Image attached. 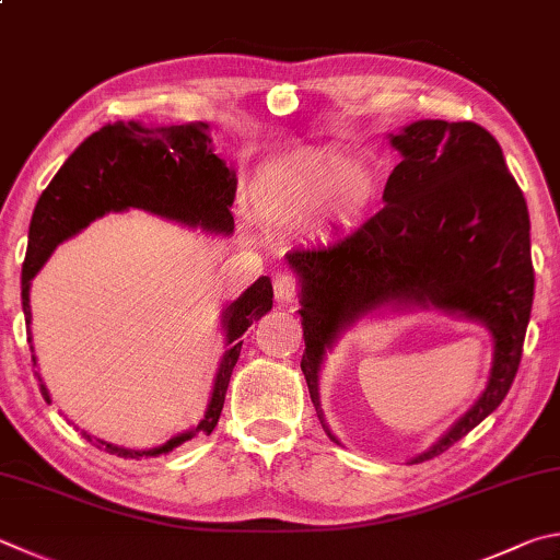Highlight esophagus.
I'll list each match as a JSON object with an SVG mask.
<instances>
[{"mask_svg": "<svg viewBox=\"0 0 560 560\" xmlns=\"http://www.w3.org/2000/svg\"><path fill=\"white\" fill-rule=\"evenodd\" d=\"M296 293H299V279L293 277V273L283 271L273 279V296H277L279 303H293L296 301Z\"/></svg>", "mask_w": 560, "mask_h": 560, "instance_id": "esophagus-1", "label": "esophagus"}]
</instances>
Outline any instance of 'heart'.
I'll return each mask as SVG.
<instances>
[{
	"instance_id": "1",
	"label": "heart",
	"mask_w": 560,
	"mask_h": 560,
	"mask_svg": "<svg viewBox=\"0 0 560 560\" xmlns=\"http://www.w3.org/2000/svg\"><path fill=\"white\" fill-rule=\"evenodd\" d=\"M380 196L377 174L335 151H320L271 166L257 178V202L273 220L318 215L330 206L358 220Z\"/></svg>"
}]
</instances>
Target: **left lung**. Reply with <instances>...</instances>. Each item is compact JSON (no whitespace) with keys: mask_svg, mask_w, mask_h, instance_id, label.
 <instances>
[{"mask_svg":"<svg viewBox=\"0 0 560 560\" xmlns=\"http://www.w3.org/2000/svg\"><path fill=\"white\" fill-rule=\"evenodd\" d=\"M401 161L384 186V208L328 247L287 254L301 281L306 352L301 370L328 439L318 377L325 350L377 308H439L482 323L494 358L485 392L429 451H448L510 392L534 303L532 240L522 188L502 147L475 121L419 119L389 135Z\"/></svg>","mask_w":560,"mask_h":560,"instance_id":"8db88e82","label":"left lung"}]
</instances>
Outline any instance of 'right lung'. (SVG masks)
Listing matches in <instances>:
<instances>
[{
  "label": "right lung",
  "instance_id": "right-lung-1",
  "mask_svg": "<svg viewBox=\"0 0 560 560\" xmlns=\"http://www.w3.org/2000/svg\"><path fill=\"white\" fill-rule=\"evenodd\" d=\"M208 129L206 121L171 127L115 121V125H105L95 135H90L68 156L54 180L48 183V188L40 192L32 215V228H28V249L22 267L26 328L32 325L28 289H32V279L38 269L44 267L60 242L78 235L80 230L107 212L141 208L166 220H176L180 225L215 232V235L218 232L230 235L235 230V218L230 208L235 200L237 178L235 171H230L225 161L212 151ZM271 299L273 291L269 277H259L237 301H232L222 311L228 350L222 352L208 411L196 429L178 433L171 441L147 451L121 448V445L95 439L88 431H80L83 439L109 455L139 460V457L171 453L196 433L210 435L218 425L232 370L240 360V338L254 320L271 311ZM28 342H32V330H28ZM32 360L36 364V354H32ZM36 380L40 394L50 404V394L38 372Z\"/></svg>",
  "mask_w": 560,
  "mask_h": 560
}]
</instances>
